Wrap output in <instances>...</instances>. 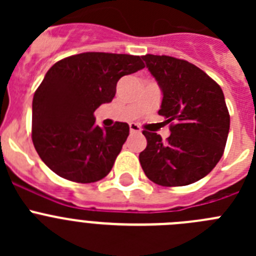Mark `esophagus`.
Segmentation results:
<instances>
[{"mask_svg":"<svg viewBox=\"0 0 256 256\" xmlns=\"http://www.w3.org/2000/svg\"><path fill=\"white\" fill-rule=\"evenodd\" d=\"M130 133H140V132H141L140 126H137L136 123H130Z\"/></svg>","mask_w":256,"mask_h":256,"instance_id":"esophagus-1","label":"esophagus"}]
</instances>
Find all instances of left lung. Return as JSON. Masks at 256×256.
I'll use <instances>...</instances> for the list:
<instances>
[{
  "mask_svg": "<svg viewBox=\"0 0 256 256\" xmlns=\"http://www.w3.org/2000/svg\"><path fill=\"white\" fill-rule=\"evenodd\" d=\"M162 92L159 115L170 136L144 130L148 146L140 154L146 177L165 187L187 186L204 178L224 152L230 112L224 94L205 72L182 58L144 55Z\"/></svg>",
  "mask_w": 256,
  "mask_h": 256,
  "instance_id": "8db88e82",
  "label": "left lung"
}]
</instances>
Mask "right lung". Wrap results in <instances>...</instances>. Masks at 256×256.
I'll use <instances>...</instances> for the list:
<instances>
[{
	"label": "right lung",
	"mask_w": 256,
	"mask_h": 256,
	"mask_svg": "<svg viewBox=\"0 0 256 256\" xmlns=\"http://www.w3.org/2000/svg\"><path fill=\"white\" fill-rule=\"evenodd\" d=\"M144 68L140 56L108 52H83L50 68L33 97L32 141L54 173L76 183L110 173L130 126L100 128L94 112L112 102L122 76Z\"/></svg>",
	"instance_id": "right-lung-1"
}]
</instances>
